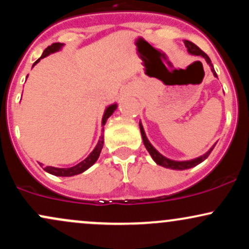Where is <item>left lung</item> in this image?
<instances>
[{"label": "left lung", "mask_w": 249, "mask_h": 249, "mask_svg": "<svg viewBox=\"0 0 249 249\" xmlns=\"http://www.w3.org/2000/svg\"><path fill=\"white\" fill-rule=\"evenodd\" d=\"M185 45H186L187 51L191 53V55H196V56H201V57H204V58L206 59V62L208 63V64H210L211 70H212L213 75L215 76V77H218V76H216L215 71H214V68H213V65H212V62H211L210 57H208V56L206 55V53H204V51L200 49L199 47H196V45L194 44V43L190 42V41H185ZM139 127H141L142 142H144V145H145V147H146V150L148 151V153L151 154V157H152L153 160L156 161L158 165H160V166H162V167L172 168V170H187V168L194 167V166H196V165H198V164H200V162H201V161H204L205 159H206L207 157L210 156L211 152H212V150L214 148V146H213L212 148H211L210 151H208V152L205 153L204 156L199 157V158L192 159V160H187V161H176V160H171V159L165 158V157L162 156V154L159 153L158 151H157L156 148H154V147L152 146V145H151V142H148V139L146 138V134H145L144 128H142V125L141 124V123H139Z\"/></svg>", "instance_id": "1"}]
</instances>
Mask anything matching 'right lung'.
I'll list each match as a JSON object with an SVG mask.
<instances>
[{"instance_id":"add662e5","label":"right lung","mask_w":249,"mask_h":249,"mask_svg":"<svg viewBox=\"0 0 249 249\" xmlns=\"http://www.w3.org/2000/svg\"><path fill=\"white\" fill-rule=\"evenodd\" d=\"M62 47H63V43H53V44L49 45L47 49L43 51L41 58H44V57L50 55V53H56V51H58ZM41 58L37 59V61L34 63V65H35L36 63H38L39 59H41ZM116 108H117V104H112V105H110L108 107H107V110H105V112H104V116H103V121H102L103 126L105 125V123H107L108 117H110L113 112H115ZM103 144H104V136L102 134L101 139H99L98 144L96 145L95 150H93L92 152L89 154L88 158H85L84 160L79 162V164H77L76 166L68 167V168H58V167L47 166V167H44V171H47L48 173L53 174V176H57V177H72V176H76V174L83 173L84 171H87L89 167L92 166V165L97 161L99 154H101V151L103 148Z\"/></svg>"}]
</instances>
